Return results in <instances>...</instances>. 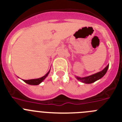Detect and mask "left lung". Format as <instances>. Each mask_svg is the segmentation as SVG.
<instances>
[{"mask_svg":"<svg viewBox=\"0 0 122 122\" xmlns=\"http://www.w3.org/2000/svg\"><path fill=\"white\" fill-rule=\"evenodd\" d=\"M108 67H109V65H107L103 71H102L100 72H98V73H95L94 75H90V76L84 78H80L76 76V78L78 79V80L84 83H87V84L92 83L95 82V81H97V80H99L101 78L103 77L105 75V73H106V72H107Z\"/></svg>","mask_w":122,"mask_h":122,"instance_id":"1","label":"left lung"}]
</instances>
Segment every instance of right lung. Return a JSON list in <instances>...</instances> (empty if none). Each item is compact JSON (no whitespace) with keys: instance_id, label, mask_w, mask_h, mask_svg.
<instances>
[{"instance_id":"1","label":"right lung","mask_w":122,"mask_h":122,"mask_svg":"<svg viewBox=\"0 0 122 122\" xmlns=\"http://www.w3.org/2000/svg\"><path fill=\"white\" fill-rule=\"evenodd\" d=\"M50 72V71L48 72V73L47 74H46L44 76L40 78H38V79H33V80H24V82H25L26 83L28 84H31V85H38V84H40L41 82L44 80L45 78H46V76H47L48 74Z\"/></svg>"}]
</instances>
